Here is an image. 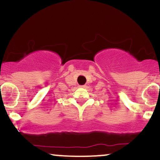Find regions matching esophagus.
<instances>
[{"label":"esophagus","instance_id":"esophagus-1","mask_svg":"<svg viewBox=\"0 0 160 160\" xmlns=\"http://www.w3.org/2000/svg\"><path fill=\"white\" fill-rule=\"evenodd\" d=\"M85 86H80V88H84V87H85Z\"/></svg>","mask_w":160,"mask_h":160}]
</instances>
